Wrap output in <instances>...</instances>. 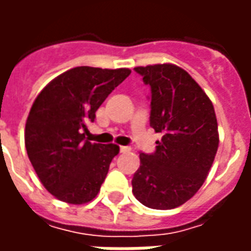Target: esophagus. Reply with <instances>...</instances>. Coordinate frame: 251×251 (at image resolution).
Listing matches in <instances>:
<instances>
[{
    "label": "esophagus",
    "instance_id": "esophagus-1",
    "mask_svg": "<svg viewBox=\"0 0 251 251\" xmlns=\"http://www.w3.org/2000/svg\"><path fill=\"white\" fill-rule=\"evenodd\" d=\"M131 148L130 147H120V152L125 153V152H129Z\"/></svg>",
    "mask_w": 251,
    "mask_h": 251
}]
</instances>
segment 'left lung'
Here are the masks:
<instances>
[{"instance_id": "obj_1", "label": "left lung", "mask_w": 251, "mask_h": 251, "mask_svg": "<svg viewBox=\"0 0 251 251\" xmlns=\"http://www.w3.org/2000/svg\"><path fill=\"white\" fill-rule=\"evenodd\" d=\"M151 87V126L163 133L152 154L140 153L131 185L136 199L154 210L184 204L204 183L219 136L210 98L175 64L136 67Z\"/></svg>"}]
</instances>
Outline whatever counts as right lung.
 I'll use <instances>...</instances> for the list:
<instances>
[{
	"label": "right lung",
	"instance_id": "right-lung-1",
	"mask_svg": "<svg viewBox=\"0 0 251 251\" xmlns=\"http://www.w3.org/2000/svg\"><path fill=\"white\" fill-rule=\"evenodd\" d=\"M130 72L75 67L35 99L25 125V148L43 185L59 200L83 204L98 195L120 148L90 142L84 133L99 106Z\"/></svg>",
	"mask_w": 251,
	"mask_h": 251
}]
</instances>
